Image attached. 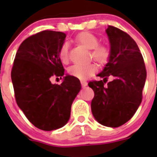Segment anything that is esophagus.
I'll list each match as a JSON object with an SVG mask.
<instances>
[{
  "label": "esophagus",
  "instance_id": "1",
  "mask_svg": "<svg viewBox=\"0 0 157 157\" xmlns=\"http://www.w3.org/2000/svg\"><path fill=\"white\" fill-rule=\"evenodd\" d=\"M81 84H82V86L83 88L87 86V82L86 81H81Z\"/></svg>",
  "mask_w": 157,
  "mask_h": 157
}]
</instances>
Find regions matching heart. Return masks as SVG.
Here are the masks:
<instances>
[{"label": "heart", "instance_id": "heart-1", "mask_svg": "<svg viewBox=\"0 0 157 157\" xmlns=\"http://www.w3.org/2000/svg\"><path fill=\"white\" fill-rule=\"evenodd\" d=\"M76 41L88 49H90V56L98 63L104 65L108 63L110 57V51L105 45H99V40L94 34L90 32H82L76 37ZM59 59L63 63L68 61V45L63 43L59 50ZM97 71V67L94 63L85 65H72L67 69L70 75L84 79L90 75H92Z\"/></svg>", "mask_w": 157, "mask_h": 157}]
</instances>
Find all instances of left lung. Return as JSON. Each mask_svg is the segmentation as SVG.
<instances>
[{"label":"left lung","mask_w":157,"mask_h":157,"mask_svg":"<svg viewBox=\"0 0 157 157\" xmlns=\"http://www.w3.org/2000/svg\"><path fill=\"white\" fill-rule=\"evenodd\" d=\"M106 33L110 42V57L98 75L103 80L88 84L94 92L91 110L101 125L118 127L129 121L141 105L146 70L132 37L112 26H109ZM109 77L112 81L105 85Z\"/></svg>","instance_id":"obj_1"}]
</instances>
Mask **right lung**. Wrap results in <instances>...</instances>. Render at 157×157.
Listing matches in <instances>:
<instances>
[{"label": "right lung", "mask_w": 157, "mask_h": 157, "mask_svg": "<svg viewBox=\"0 0 157 157\" xmlns=\"http://www.w3.org/2000/svg\"><path fill=\"white\" fill-rule=\"evenodd\" d=\"M63 32L43 30L27 37L16 52L11 77L16 101L29 121L46 131L63 127L81 90L78 78L67 74L59 56L64 43ZM63 77L61 84L51 78Z\"/></svg>", "instance_id": "right-lung-1"}]
</instances>
